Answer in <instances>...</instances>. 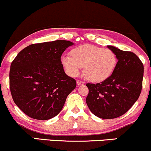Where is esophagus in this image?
I'll use <instances>...</instances> for the list:
<instances>
[{
  "instance_id": "obj_1",
  "label": "esophagus",
  "mask_w": 151,
  "mask_h": 151,
  "mask_svg": "<svg viewBox=\"0 0 151 151\" xmlns=\"http://www.w3.org/2000/svg\"><path fill=\"white\" fill-rule=\"evenodd\" d=\"M83 84H84V82H83V81H77V85H78V86H81V85H83Z\"/></svg>"
}]
</instances>
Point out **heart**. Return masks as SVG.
I'll return each mask as SVG.
<instances>
[{
    "mask_svg": "<svg viewBox=\"0 0 151 151\" xmlns=\"http://www.w3.org/2000/svg\"><path fill=\"white\" fill-rule=\"evenodd\" d=\"M61 62L70 76H77L83 67V73L88 80L101 83L112 75L117 58L111 49L86 44L73 48L70 56H63Z\"/></svg>",
    "mask_w": 151,
    "mask_h": 151,
    "instance_id": "b5f03b06",
    "label": "heart"
}]
</instances>
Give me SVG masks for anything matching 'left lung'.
<instances>
[{
  "label": "left lung",
  "mask_w": 151,
  "mask_h": 151,
  "mask_svg": "<svg viewBox=\"0 0 151 151\" xmlns=\"http://www.w3.org/2000/svg\"><path fill=\"white\" fill-rule=\"evenodd\" d=\"M118 61L112 75L99 83H87L86 103L93 114L112 119L125 114L139 98L143 86V64L131 51L108 45Z\"/></svg>",
  "instance_id": "1"
}]
</instances>
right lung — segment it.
<instances>
[{"instance_id": "obj_1", "label": "right lung", "mask_w": 151, "mask_h": 151, "mask_svg": "<svg viewBox=\"0 0 151 151\" xmlns=\"http://www.w3.org/2000/svg\"><path fill=\"white\" fill-rule=\"evenodd\" d=\"M73 43L68 40L34 43L21 50L11 63L10 90L13 101L36 120L56 116L76 81L65 73L61 55Z\"/></svg>"}]
</instances>
